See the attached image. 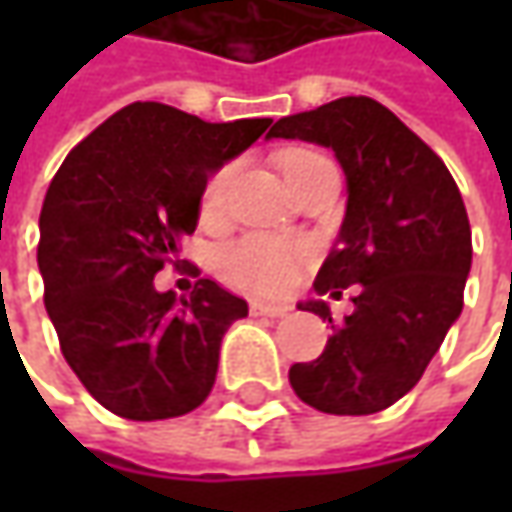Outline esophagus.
I'll use <instances>...</instances> for the list:
<instances>
[{
  "label": "esophagus",
  "instance_id": "34e87169",
  "mask_svg": "<svg viewBox=\"0 0 512 512\" xmlns=\"http://www.w3.org/2000/svg\"><path fill=\"white\" fill-rule=\"evenodd\" d=\"M250 313L253 316H267V319H282L290 313V307L287 305H267V302H253L250 305Z\"/></svg>",
  "mask_w": 512,
  "mask_h": 512
}]
</instances>
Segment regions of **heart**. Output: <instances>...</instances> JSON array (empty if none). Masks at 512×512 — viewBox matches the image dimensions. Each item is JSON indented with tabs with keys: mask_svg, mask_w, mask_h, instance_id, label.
Returning <instances> with one entry per match:
<instances>
[{
	"mask_svg": "<svg viewBox=\"0 0 512 512\" xmlns=\"http://www.w3.org/2000/svg\"><path fill=\"white\" fill-rule=\"evenodd\" d=\"M310 156V150H293L282 159V168H290L293 162ZM233 182V165L219 168L207 179L202 190V210L205 216H216L225 207L227 190ZM310 250L302 242H290V239H276V236H262L253 233L245 236L233 245H227L216 265L219 273L227 282L247 293H282L296 282L299 270L307 262Z\"/></svg>",
	"mask_w": 512,
	"mask_h": 512,
	"instance_id": "1",
	"label": "heart"
}]
</instances>
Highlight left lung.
Wrapping results in <instances>:
<instances>
[{
    "instance_id": "1",
    "label": "left lung",
    "mask_w": 512,
    "mask_h": 512,
    "mask_svg": "<svg viewBox=\"0 0 512 512\" xmlns=\"http://www.w3.org/2000/svg\"><path fill=\"white\" fill-rule=\"evenodd\" d=\"M267 139L336 153L347 179L339 242L316 276L319 296L356 287L333 325L322 299L299 302L333 325L319 359L290 367V387L333 416L379 413L422 379L464 305L473 262L462 193L444 162L370 96H344L279 119Z\"/></svg>"
}]
</instances>
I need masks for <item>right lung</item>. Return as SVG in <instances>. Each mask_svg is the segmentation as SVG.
I'll list each match as a JSON object with an SVG mask.
<instances>
[{
  "label": "right lung",
  "mask_w": 512,
  "mask_h": 512,
  "mask_svg": "<svg viewBox=\"0 0 512 512\" xmlns=\"http://www.w3.org/2000/svg\"><path fill=\"white\" fill-rule=\"evenodd\" d=\"M273 119L205 122L133 102L70 150L39 213L36 262L62 356L88 393L133 422L185 416L205 402L227 327L247 302L210 279L190 299L153 276L179 267L202 190Z\"/></svg>",
  "instance_id": "add662e5"
}]
</instances>
